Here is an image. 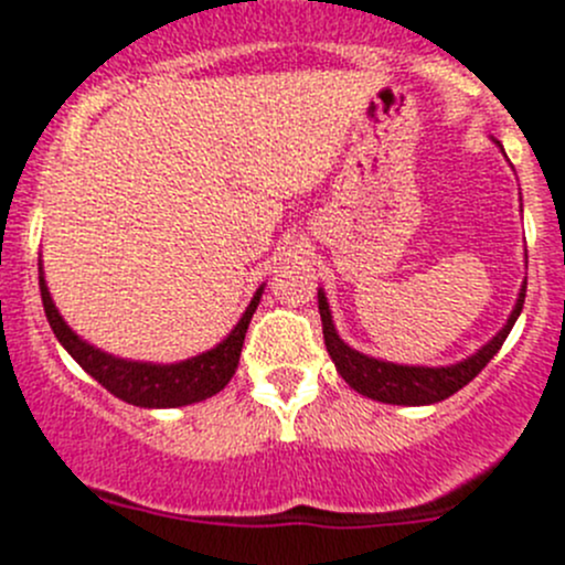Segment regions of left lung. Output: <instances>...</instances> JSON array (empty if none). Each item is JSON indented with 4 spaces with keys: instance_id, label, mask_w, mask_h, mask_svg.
Listing matches in <instances>:
<instances>
[{
    "instance_id": "1",
    "label": "left lung",
    "mask_w": 565,
    "mask_h": 565,
    "mask_svg": "<svg viewBox=\"0 0 565 565\" xmlns=\"http://www.w3.org/2000/svg\"><path fill=\"white\" fill-rule=\"evenodd\" d=\"M524 297H527V282L521 286L519 302H515L508 324H504L480 352L471 354L463 363H455V366L447 369L396 366V363H383V360H374L369 358V354L354 352V349H349L347 343L338 338L324 294H319V313L327 352H330L338 374H341L358 394L369 396V399L385 402V405H435V402L449 399L452 394H458L463 385H469L471 380L491 363V358L502 349L504 338L513 330L515 319H519L521 308H524Z\"/></svg>"
}]
</instances>
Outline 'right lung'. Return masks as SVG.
Listing matches in <instances>:
<instances>
[{
    "label": "right lung",
    "mask_w": 565,
    "mask_h": 565,
    "mask_svg": "<svg viewBox=\"0 0 565 565\" xmlns=\"http://www.w3.org/2000/svg\"><path fill=\"white\" fill-rule=\"evenodd\" d=\"M38 282H41V302H44L46 321H50L57 341L66 347V352L77 360L79 366L102 388H107L121 402H130V405L138 407H182L218 394L230 383L235 369H238L246 327H249L252 313L257 310V302H260L263 294L260 288L255 294V299L249 302V308H246V313L235 324V330L216 349H211L205 354H196V358L185 360V363H174V366H152V363H132V360L113 358V354H105L90 347V343L79 341L68 330L66 321L61 319L55 305H52L44 277L38 279Z\"/></svg>",
    "instance_id": "1"
}]
</instances>
